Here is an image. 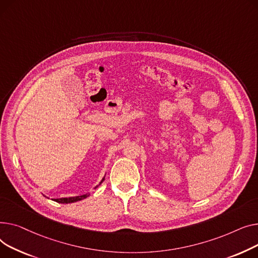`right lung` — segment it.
Masks as SVG:
<instances>
[{"mask_svg":"<svg viewBox=\"0 0 258 258\" xmlns=\"http://www.w3.org/2000/svg\"><path fill=\"white\" fill-rule=\"evenodd\" d=\"M104 179H105V177H103V179L100 181V183H99V185L103 182L104 181ZM99 185H97L95 188H97ZM89 196V194H84V195H81V196H76V197H69V198H59V199H54V201H56V202H58V203H66V204H68V203H74V202H77V201H80V200H83V199H85V198H87V197Z\"/></svg>","mask_w":258,"mask_h":258,"instance_id":"add662e5","label":"right lung"}]
</instances>
